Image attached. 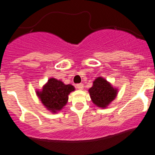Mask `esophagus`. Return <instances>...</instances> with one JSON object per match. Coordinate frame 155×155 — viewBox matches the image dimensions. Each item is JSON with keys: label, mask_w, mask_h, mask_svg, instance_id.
Returning a JSON list of instances; mask_svg holds the SVG:
<instances>
[{"label": "esophagus", "mask_w": 155, "mask_h": 155, "mask_svg": "<svg viewBox=\"0 0 155 155\" xmlns=\"http://www.w3.org/2000/svg\"><path fill=\"white\" fill-rule=\"evenodd\" d=\"M76 87L78 88V89L82 90L83 88H84V84H81H81H76Z\"/></svg>", "instance_id": "esophagus-1"}]
</instances>
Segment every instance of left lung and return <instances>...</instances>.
<instances>
[{"label": "left lung", "mask_w": 155, "mask_h": 155, "mask_svg": "<svg viewBox=\"0 0 155 155\" xmlns=\"http://www.w3.org/2000/svg\"><path fill=\"white\" fill-rule=\"evenodd\" d=\"M88 92L94 105L105 109L116 98L118 89L113 87L103 78L98 77L93 81L92 87H90Z\"/></svg>", "instance_id": "obj_1"}]
</instances>
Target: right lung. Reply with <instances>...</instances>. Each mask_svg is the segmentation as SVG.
I'll list each match as a JSON object with an SVG mask.
<instances>
[{
    "label": "right lung",
    "instance_id": "right-lung-1",
    "mask_svg": "<svg viewBox=\"0 0 155 155\" xmlns=\"http://www.w3.org/2000/svg\"><path fill=\"white\" fill-rule=\"evenodd\" d=\"M74 90V87L71 84H65L61 81L50 78L41 91H36V94L48 110L56 113L65 106L68 95Z\"/></svg>",
    "mask_w": 155,
    "mask_h": 155
}]
</instances>
